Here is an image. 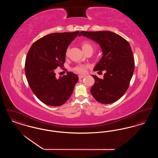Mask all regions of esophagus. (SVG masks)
I'll return each instance as SVG.
<instances>
[{
  "label": "esophagus",
  "instance_id": "34e87169",
  "mask_svg": "<svg viewBox=\"0 0 158 158\" xmlns=\"http://www.w3.org/2000/svg\"><path fill=\"white\" fill-rule=\"evenodd\" d=\"M85 77V76L84 75H79V79H82Z\"/></svg>",
  "mask_w": 158,
  "mask_h": 158
}]
</instances>
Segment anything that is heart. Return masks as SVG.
Returning a JSON list of instances; mask_svg holds the SVG:
<instances>
[{"label":"heart","mask_w":158,"mask_h":158,"mask_svg":"<svg viewBox=\"0 0 158 158\" xmlns=\"http://www.w3.org/2000/svg\"><path fill=\"white\" fill-rule=\"evenodd\" d=\"M94 45L89 42V41H84L82 43V48L83 51L85 53L88 51L92 50L93 51L94 50ZM68 50L66 51V54H68ZM86 66H83V65H79L76 66L75 68V70L76 72L81 73V74H85L86 73Z\"/></svg>","instance_id":"obj_1"}]
</instances>
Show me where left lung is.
<instances>
[{
    "label": "left lung",
    "instance_id": "left-lung-1",
    "mask_svg": "<svg viewBox=\"0 0 158 158\" xmlns=\"http://www.w3.org/2000/svg\"><path fill=\"white\" fill-rule=\"evenodd\" d=\"M83 35L100 45L102 57L94 69L105 70L104 79L92 75L95 83L90 93L98 102L108 104L115 102L127 90L135 70V60L131 47L124 38L108 31H81Z\"/></svg>",
    "mask_w": 158,
    "mask_h": 158
}]
</instances>
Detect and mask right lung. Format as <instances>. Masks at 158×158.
I'll use <instances>...</instances> for the list:
<instances>
[{"mask_svg":"<svg viewBox=\"0 0 158 158\" xmlns=\"http://www.w3.org/2000/svg\"><path fill=\"white\" fill-rule=\"evenodd\" d=\"M79 33L48 34L33 43L28 52L25 64L28 82L35 96L46 105L64 104L78 82V76L71 72L57 79L54 69L63 66L68 47Z\"/></svg>","mask_w":158,"mask_h":158,"instance_id":"right-lung-1","label":"right lung"}]
</instances>
